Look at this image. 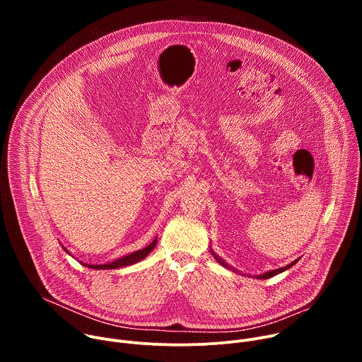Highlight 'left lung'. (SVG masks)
<instances>
[{"instance_id":"obj_1","label":"left lung","mask_w":362,"mask_h":362,"mask_svg":"<svg viewBox=\"0 0 362 362\" xmlns=\"http://www.w3.org/2000/svg\"><path fill=\"white\" fill-rule=\"evenodd\" d=\"M211 252H212V255H214V257L216 259V262L218 264H221L222 267H225V268H228V269H232L233 272H236V269L235 268H232V267H229L221 256H218L212 249H211ZM299 259H296V261H293V262H291L289 265H286V267H284V268H279V269H275V271H269V272H265V274H262V275H256V278H259V279H268V278H272V276H275V275H278V274H281V272H284V271H286V269H289L291 267H293L296 262H298Z\"/></svg>"}]
</instances>
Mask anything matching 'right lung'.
Instances as JSON below:
<instances>
[{"instance_id": "right-lung-1", "label": "right lung", "mask_w": 362, "mask_h": 362, "mask_svg": "<svg viewBox=\"0 0 362 362\" xmlns=\"http://www.w3.org/2000/svg\"><path fill=\"white\" fill-rule=\"evenodd\" d=\"M156 242H158V238H154V240L150 243V245H147L146 247H143V249H139V250H136V252H132V253H127L126 256H122V257H119V259H115V261H112V262H107V264H100V265H91V264H83L84 267H87V268H91V269H117V268H123V267H129V265H133V264H137V262H140L141 259H144V257L154 249V246H156ZM62 247H64V246H62ZM64 250L69 253V255H71L66 247H64Z\"/></svg>"}]
</instances>
